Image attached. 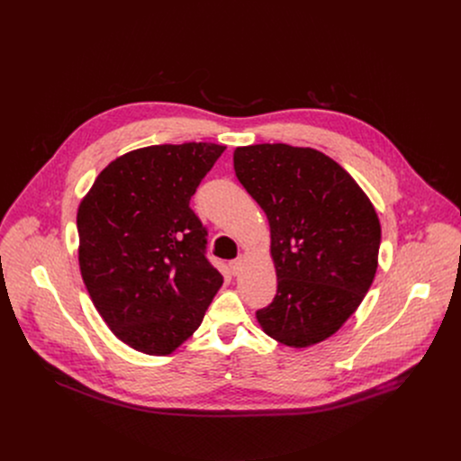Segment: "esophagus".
I'll return each mask as SVG.
<instances>
[{
  "instance_id": "esophagus-1",
  "label": "esophagus",
  "mask_w": 461,
  "mask_h": 461,
  "mask_svg": "<svg viewBox=\"0 0 461 461\" xmlns=\"http://www.w3.org/2000/svg\"><path fill=\"white\" fill-rule=\"evenodd\" d=\"M242 265H244V258H242V257L230 260V268H231V272H233V276H239V274H240Z\"/></svg>"
}]
</instances>
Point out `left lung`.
Wrapping results in <instances>:
<instances>
[{"instance_id": "8db88e82", "label": "left lung", "mask_w": 461, "mask_h": 461, "mask_svg": "<svg viewBox=\"0 0 461 461\" xmlns=\"http://www.w3.org/2000/svg\"><path fill=\"white\" fill-rule=\"evenodd\" d=\"M233 167L272 233L277 294L257 321L286 347L324 341L374 281L381 226L372 203L338 162L310 148H237Z\"/></svg>"}]
</instances>
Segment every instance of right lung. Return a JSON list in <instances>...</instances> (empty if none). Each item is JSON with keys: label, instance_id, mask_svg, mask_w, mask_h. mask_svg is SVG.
Instances as JSON below:
<instances>
[{"label": "right lung", "instance_id": "add662e5", "mask_svg": "<svg viewBox=\"0 0 461 461\" xmlns=\"http://www.w3.org/2000/svg\"><path fill=\"white\" fill-rule=\"evenodd\" d=\"M224 146H149L113 160L80 203V272L111 332L167 356L201 326L222 286L208 230L189 208Z\"/></svg>", "mask_w": 461, "mask_h": 461}]
</instances>
